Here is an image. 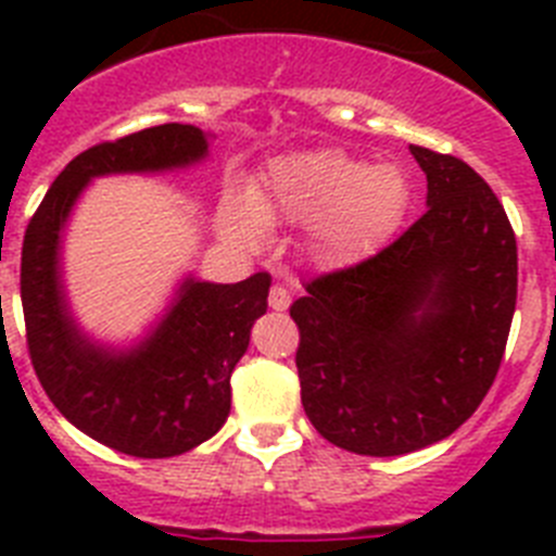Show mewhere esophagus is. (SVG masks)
Listing matches in <instances>:
<instances>
[{
	"label": "esophagus",
	"mask_w": 556,
	"mask_h": 556,
	"mask_svg": "<svg viewBox=\"0 0 556 556\" xmlns=\"http://www.w3.org/2000/svg\"><path fill=\"white\" fill-rule=\"evenodd\" d=\"M289 289L281 287V283H273V289H269V308L273 312H287L289 308Z\"/></svg>",
	"instance_id": "1"
}]
</instances>
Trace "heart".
<instances>
[{"label": "heart", "mask_w": 556, "mask_h": 556, "mask_svg": "<svg viewBox=\"0 0 556 556\" xmlns=\"http://www.w3.org/2000/svg\"><path fill=\"white\" fill-rule=\"evenodd\" d=\"M409 205V186L395 164H358L348 152L317 147L289 152L267 166L248 198L219 208V230L236 248L255 250L275 219H308V250L317 262L353 264L384 242Z\"/></svg>", "instance_id": "b5f03b06"}]
</instances>
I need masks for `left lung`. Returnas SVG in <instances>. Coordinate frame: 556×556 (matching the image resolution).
I'll list each match as a JSON object with an SVG mask.
<instances>
[{
	"mask_svg": "<svg viewBox=\"0 0 556 556\" xmlns=\"http://www.w3.org/2000/svg\"><path fill=\"white\" fill-rule=\"evenodd\" d=\"M409 150L429 184L424 217L367 262L308 281L289 308L308 420L365 456L440 443L479 409L518 298V248L493 189L454 155Z\"/></svg>",
	"mask_w": 556,
	"mask_h": 556,
	"instance_id": "8db88e82",
	"label": "left lung"
}]
</instances>
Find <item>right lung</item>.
Wrapping results in <instances>:
<instances>
[{
    "label": "right lung",
    "instance_id": "1",
    "mask_svg": "<svg viewBox=\"0 0 556 556\" xmlns=\"http://www.w3.org/2000/svg\"><path fill=\"white\" fill-rule=\"evenodd\" d=\"M208 155L194 125H159L80 152L49 186L24 233L22 308L36 376L68 424L139 459L198 448L230 412V372L267 312L269 275L211 283L186 275L161 320L130 348L102 345L77 326L61 273L68 214L102 175L186 169Z\"/></svg>",
    "mask_w": 556,
    "mask_h": 556
}]
</instances>
